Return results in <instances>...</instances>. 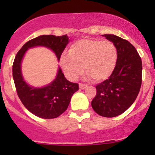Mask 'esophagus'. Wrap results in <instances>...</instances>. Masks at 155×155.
<instances>
[{
	"mask_svg": "<svg viewBox=\"0 0 155 155\" xmlns=\"http://www.w3.org/2000/svg\"><path fill=\"white\" fill-rule=\"evenodd\" d=\"M87 87V86L86 85V84H81H81H79V87H80L81 89H85Z\"/></svg>",
	"mask_w": 155,
	"mask_h": 155,
	"instance_id": "34e87169",
	"label": "esophagus"
}]
</instances>
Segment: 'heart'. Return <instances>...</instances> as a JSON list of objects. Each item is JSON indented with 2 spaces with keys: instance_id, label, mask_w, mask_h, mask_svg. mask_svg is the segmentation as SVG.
Segmentation results:
<instances>
[{
  "instance_id": "obj_1",
  "label": "heart",
  "mask_w": 155,
  "mask_h": 155,
  "mask_svg": "<svg viewBox=\"0 0 155 155\" xmlns=\"http://www.w3.org/2000/svg\"><path fill=\"white\" fill-rule=\"evenodd\" d=\"M117 50L113 42L84 39L71 45L68 56L60 60L61 68L71 80H75L84 71L88 78L101 82L110 77L116 67Z\"/></svg>"
}]
</instances>
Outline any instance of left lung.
Listing matches in <instances>:
<instances>
[{
	"instance_id": "left-lung-1",
	"label": "left lung",
	"mask_w": 155,
	"mask_h": 155,
	"mask_svg": "<svg viewBox=\"0 0 155 155\" xmlns=\"http://www.w3.org/2000/svg\"><path fill=\"white\" fill-rule=\"evenodd\" d=\"M115 45L117 61L107 80L96 86L92 109L104 117H115L130 107L138 95L142 82V61L130 42L112 34L102 35Z\"/></svg>"
}]
</instances>
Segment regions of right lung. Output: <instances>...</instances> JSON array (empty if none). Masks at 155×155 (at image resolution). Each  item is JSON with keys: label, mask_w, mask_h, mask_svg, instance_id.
Masks as SVG:
<instances>
[{"label": "right lung", "mask_w": 155, "mask_h": 155, "mask_svg": "<svg viewBox=\"0 0 155 155\" xmlns=\"http://www.w3.org/2000/svg\"><path fill=\"white\" fill-rule=\"evenodd\" d=\"M68 42L69 38L67 35H39L27 42L15 58L12 74L18 95L25 107L38 117L53 119L61 116L68 109L74 93L79 89L78 84L67 80L61 68H59L56 78L50 84L41 87L30 86L25 81L21 73L23 57L30 48L43 46L50 49L60 61Z\"/></svg>", "instance_id": "obj_1"}]
</instances>
